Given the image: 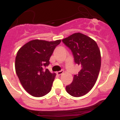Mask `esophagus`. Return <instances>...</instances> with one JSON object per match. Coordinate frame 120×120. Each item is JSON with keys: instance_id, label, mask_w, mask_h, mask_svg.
Segmentation results:
<instances>
[{"instance_id": "esophagus-1", "label": "esophagus", "mask_w": 120, "mask_h": 120, "mask_svg": "<svg viewBox=\"0 0 120 120\" xmlns=\"http://www.w3.org/2000/svg\"><path fill=\"white\" fill-rule=\"evenodd\" d=\"M64 73V70H61V71H58L56 73V74L58 75H61L62 74H63Z\"/></svg>"}]
</instances>
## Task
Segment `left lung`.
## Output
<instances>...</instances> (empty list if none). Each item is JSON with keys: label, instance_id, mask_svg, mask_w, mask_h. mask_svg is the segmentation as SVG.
Wrapping results in <instances>:
<instances>
[{"label": "left lung", "instance_id": "obj_1", "mask_svg": "<svg viewBox=\"0 0 120 120\" xmlns=\"http://www.w3.org/2000/svg\"><path fill=\"white\" fill-rule=\"evenodd\" d=\"M73 53L75 62L82 67L74 76L66 91L73 97L87 94L96 83L101 67V55L96 42L85 35L77 32L62 40Z\"/></svg>", "mask_w": 120, "mask_h": 120}]
</instances>
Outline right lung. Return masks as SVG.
I'll list each match as a JSON object with an SVG mask.
<instances>
[{
    "label": "right lung",
    "mask_w": 120,
    "mask_h": 120,
    "mask_svg": "<svg viewBox=\"0 0 120 120\" xmlns=\"http://www.w3.org/2000/svg\"><path fill=\"white\" fill-rule=\"evenodd\" d=\"M61 42L31 40L17 52L15 72L23 87L31 96L42 97L50 91L56 74L44 68L49 65L54 49Z\"/></svg>",
    "instance_id": "obj_1"
}]
</instances>
